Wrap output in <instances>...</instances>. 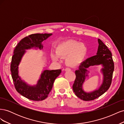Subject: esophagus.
Returning a JSON list of instances; mask_svg holds the SVG:
<instances>
[{
  "instance_id": "esophagus-1",
  "label": "esophagus",
  "mask_w": 124,
  "mask_h": 124,
  "mask_svg": "<svg viewBox=\"0 0 124 124\" xmlns=\"http://www.w3.org/2000/svg\"><path fill=\"white\" fill-rule=\"evenodd\" d=\"M70 70H71V69L70 68H67L65 69V71H70Z\"/></svg>"
}]
</instances>
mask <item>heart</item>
I'll use <instances>...</instances> for the list:
<instances>
[{
  "label": "heart",
  "mask_w": 124,
  "mask_h": 124,
  "mask_svg": "<svg viewBox=\"0 0 124 124\" xmlns=\"http://www.w3.org/2000/svg\"><path fill=\"white\" fill-rule=\"evenodd\" d=\"M56 54L51 53L53 61H57L59 57L66 58V65L74 67L83 61L87 54V49L84 43L73 40L63 41L59 43L56 47Z\"/></svg>",
  "instance_id": "heart-1"
}]
</instances>
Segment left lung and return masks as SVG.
<instances>
[{
    "label": "left lung",
    "instance_id": "left-lung-1",
    "mask_svg": "<svg viewBox=\"0 0 124 124\" xmlns=\"http://www.w3.org/2000/svg\"><path fill=\"white\" fill-rule=\"evenodd\" d=\"M98 42L99 46L97 55L82 62L78 69L75 71L76 78L72 86L73 91L78 97L84 101L93 100L98 98L108 91L111 84L114 69L112 53L100 39H98ZM100 64L103 67L101 70L104 76L102 84L98 89L93 92H85L83 89V84L89 72L87 69L90 66Z\"/></svg>",
    "mask_w": 124,
    "mask_h": 124
}]
</instances>
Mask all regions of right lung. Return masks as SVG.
I'll return each mask as SVG.
<instances>
[{
    "mask_svg": "<svg viewBox=\"0 0 124 124\" xmlns=\"http://www.w3.org/2000/svg\"><path fill=\"white\" fill-rule=\"evenodd\" d=\"M52 33H35L22 39L14 48L11 60L10 70L15 88L21 95L33 101H42L46 98L53 87L56 78L61 74V69L44 70L41 74L38 83L30 85L21 79L18 75V65L26 50L32 48L42 50V42L52 36Z\"/></svg>",
    "mask_w": 124,
    "mask_h": 124,
    "instance_id": "add662e5",
    "label": "right lung"
}]
</instances>
